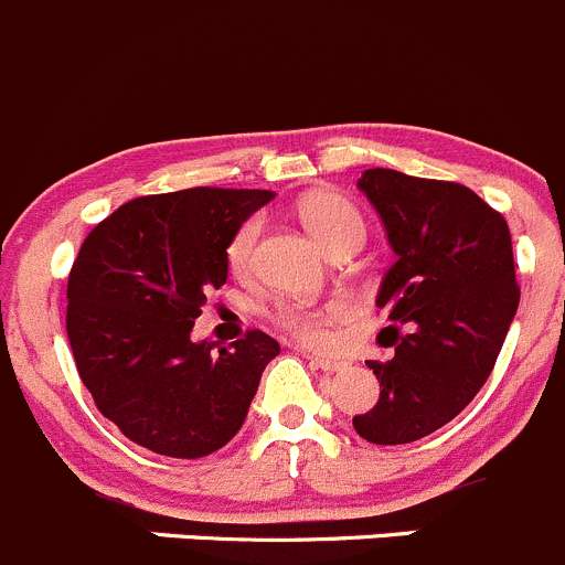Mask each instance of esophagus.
Segmentation results:
<instances>
[{"label": "esophagus", "mask_w": 565, "mask_h": 565, "mask_svg": "<svg viewBox=\"0 0 565 565\" xmlns=\"http://www.w3.org/2000/svg\"><path fill=\"white\" fill-rule=\"evenodd\" d=\"M306 359H309V364L315 366V370H322V372H342L344 366V361H339V359H328V355H306Z\"/></svg>", "instance_id": "34e87169"}]
</instances>
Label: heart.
<instances>
[{
	"label": "heart",
	"mask_w": 565,
	"mask_h": 565,
	"mask_svg": "<svg viewBox=\"0 0 565 565\" xmlns=\"http://www.w3.org/2000/svg\"><path fill=\"white\" fill-rule=\"evenodd\" d=\"M298 215L326 250H337L342 245H361V239H364V217H361L359 206L342 193H331V190L309 193L306 199H300ZM259 221L248 217L232 234L226 245V259L234 270L248 267L256 239H259ZM270 317L284 331L300 339V342L326 344L331 342L333 326H339V322L350 317V306L344 300H326V303L317 306L298 303V300H281V303L273 306Z\"/></svg>",
	"instance_id": "b5f03b06"
}]
</instances>
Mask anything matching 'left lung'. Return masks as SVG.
I'll list each match as a JSON object with an SVG mask.
<instances>
[{"label": "left lung", "instance_id": "left-lung-1", "mask_svg": "<svg viewBox=\"0 0 565 565\" xmlns=\"http://www.w3.org/2000/svg\"><path fill=\"white\" fill-rule=\"evenodd\" d=\"M359 188L397 254L377 295L397 326L386 328L392 359L370 361L381 397L353 428L372 445H408L456 419L494 370L519 306L511 232L458 182L370 168Z\"/></svg>", "mask_w": 565, "mask_h": 565}]
</instances>
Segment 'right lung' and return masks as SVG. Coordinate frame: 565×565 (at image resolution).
Here are the masks:
<instances>
[{"label":"right lung","instance_id":"obj_1","mask_svg":"<svg viewBox=\"0 0 565 565\" xmlns=\"http://www.w3.org/2000/svg\"><path fill=\"white\" fill-rule=\"evenodd\" d=\"M267 190L190 188L118 206L68 273L76 372L96 408L135 445L204 458L243 428L278 342L254 328L215 353L190 331L228 276L226 245Z\"/></svg>","mask_w":565,"mask_h":565}]
</instances>
